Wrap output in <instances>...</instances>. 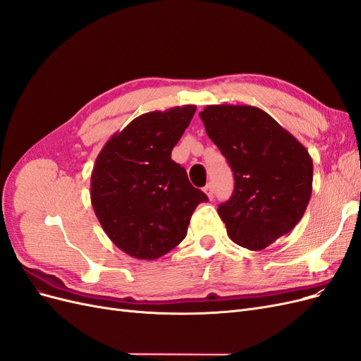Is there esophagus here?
<instances>
[{
  "label": "esophagus",
  "mask_w": 361,
  "mask_h": 361,
  "mask_svg": "<svg viewBox=\"0 0 361 361\" xmlns=\"http://www.w3.org/2000/svg\"><path fill=\"white\" fill-rule=\"evenodd\" d=\"M204 192L207 194V197L214 199V185L212 183H207L206 187H204Z\"/></svg>",
  "instance_id": "34e87169"
}]
</instances>
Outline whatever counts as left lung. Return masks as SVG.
Instances as JSON below:
<instances>
[{"mask_svg": "<svg viewBox=\"0 0 361 361\" xmlns=\"http://www.w3.org/2000/svg\"><path fill=\"white\" fill-rule=\"evenodd\" d=\"M200 118L233 171L231 199L218 206L227 233L238 245L264 250L289 233L309 204V152L255 106L209 105Z\"/></svg>", "mask_w": 361, "mask_h": 361, "instance_id": "obj_1", "label": "left lung"}]
</instances>
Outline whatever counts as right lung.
<instances>
[{
	"label": "right lung",
	"mask_w": 361,
	"mask_h": 361,
	"mask_svg": "<svg viewBox=\"0 0 361 361\" xmlns=\"http://www.w3.org/2000/svg\"><path fill=\"white\" fill-rule=\"evenodd\" d=\"M195 105L146 113L116 134L92 173V204L111 241L129 256L152 260L187 236L191 215L207 195L194 188L171 150Z\"/></svg>",
	"instance_id": "add662e5"
}]
</instances>
